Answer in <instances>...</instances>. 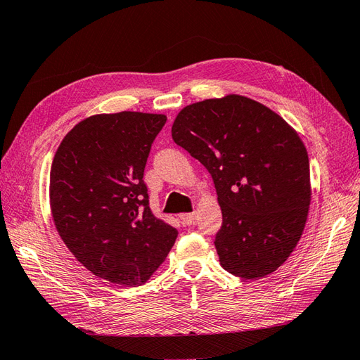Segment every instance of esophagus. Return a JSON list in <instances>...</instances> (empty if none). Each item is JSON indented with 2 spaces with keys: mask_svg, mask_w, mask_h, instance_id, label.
I'll use <instances>...</instances> for the list:
<instances>
[{
  "mask_svg": "<svg viewBox=\"0 0 360 360\" xmlns=\"http://www.w3.org/2000/svg\"><path fill=\"white\" fill-rule=\"evenodd\" d=\"M180 219L184 225H193L195 221H197V213H183L180 214Z\"/></svg>",
  "mask_w": 360,
  "mask_h": 360,
  "instance_id": "1",
  "label": "esophagus"
}]
</instances>
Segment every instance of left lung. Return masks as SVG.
I'll use <instances>...</instances> for the list:
<instances>
[{
    "instance_id": "obj_1",
    "label": "left lung",
    "mask_w": 360,
    "mask_h": 360,
    "mask_svg": "<svg viewBox=\"0 0 360 360\" xmlns=\"http://www.w3.org/2000/svg\"><path fill=\"white\" fill-rule=\"evenodd\" d=\"M171 134L212 174L222 212L214 240L221 266L243 279L274 274L299 243L311 204L299 134L240 94L184 106Z\"/></svg>"
}]
</instances>
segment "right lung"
I'll list each match as a JSON object with an SVG mask.
<instances>
[{
	"instance_id": "right-lung-1",
	"label": "right lung",
	"mask_w": 360,
	"mask_h": 360,
	"mask_svg": "<svg viewBox=\"0 0 360 360\" xmlns=\"http://www.w3.org/2000/svg\"><path fill=\"white\" fill-rule=\"evenodd\" d=\"M167 115L123 111L82 120L64 136L49 176L51 213L64 245L93 275L143 285L179 231L151 212L143 180Z\"/></svg>"
}]
</instances>
